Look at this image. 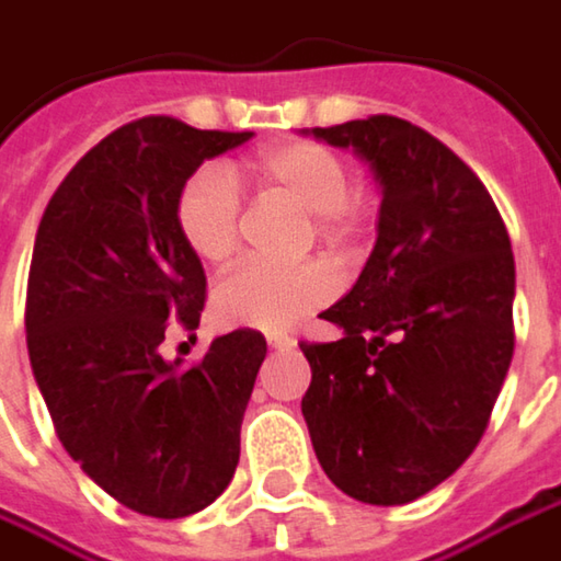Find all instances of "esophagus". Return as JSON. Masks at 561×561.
Here are the masks:
<instances>
[{"label": "esophagus", "instance_id": "obj_1", "mask_svg": "<svg viewBox=\"0 0 561 561\" xmlns=\"http://www.w3.org/2000/svg\"><path fill=\"white\" fill-rule=\"evenodd\" d=\"M298 343L291 340V336H282V333H273L270 336V348H276V352H288V348H295Z\"/></svg>", "mask_w": 561, "mask_h": 561}]
</instances>
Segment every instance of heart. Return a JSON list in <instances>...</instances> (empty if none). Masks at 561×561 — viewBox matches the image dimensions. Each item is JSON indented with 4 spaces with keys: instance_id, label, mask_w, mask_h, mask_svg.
Here are the masks:
<instances>
[{
    "instance_id": "1",
    "label": "heart",
    "mask_w": 561,
    "mask_h": 561,
    "mask_svg": "<svg viewBox=\"0 0 561 561\" xmlns=\"http://www.w3.org/2000/svg\"><path fill=\"white\" fill-rule=\"evenodd\" d=\"M248 174L263 196H279L311 213L313 234L333 250H346L362 228L365 199L348 186L340 151L317 142H282L248 161ZM178 228L203 263L225 266L241 244V196L221 168H199L178 196ZM336 285L323 263L298 266L244 263L215 288V317L225 327L263 333L291 330L301 317L333 298Z\"/></svg>"
}]
</instances>
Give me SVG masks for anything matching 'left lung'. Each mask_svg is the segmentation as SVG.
Returning <instances> with one entry per match:
<instances>
[{
	"instance_id": "1",
	"label": "left lung",
	"mask_w": 561,
	"mask_h": 561,
	"mask_svg": "<svg viewBox=\"0 0 561 561\" xmlns=\"http://www.w3.org/2000/svg\"><path fill=\"white\" fill-rule=\"evenodd\" d=\"M358 151L380 183L378 244L343 301L320 317L336 343H301V412L336 489L407 505L479 445L514 355V253L477 174L410 119L313 126Z\"/></svg>"
}]
</instances>
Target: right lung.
Segmentation results:
<instances>
[{
	"instance_id": "add662e5",
	"label": "right lung",
	"mask_w": 561,
	"mask_h": 561,
	"mask_svg": "<svg viewBox=\"0 0 561 561\" xmlns=\"http://www.w3.org/2000/svg\"><path fill=\"white\" fill-rule=\"evenodd\" d=\"M253 133L142 116L114 129L56 186L24 301L27 355L69 457L119 505L196 514L228 489L266 340L218 336L181 368L158 346L196 330L206 273L178 228L186 178Z\"/></svg>"
}]
</instances>
